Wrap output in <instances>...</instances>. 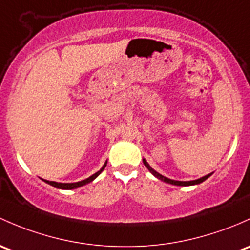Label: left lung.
Masks as SVG:
<instances>
[{
  "mask_svg": "<svg viewBox=\"0 0 250 250\" xmlns=\"http://www.w3.org/2000/svg\"><path fill=\"white\" fill-rule=\"evenodd\" d=\"M144 164H145V167H147V169H148L149 171L153 173V175L156 176L157 178H159L160 181H164V182L170 183V185H175V186H193V185H199V183L204 182L205 180H207V178H208L209 176H211V173H209V175L204 176V177L199 178V180H195V181H173V180H170V178L164 177V176H162V175H160V173H158L157 171H154V170L152 169L151 167H149L148 163H147L145 159H144Z\"/></svg>",
  "mask_w": 250,
  "mask_h": 250,
  "instance_id": "left-lung-1",
  "label": "left lung"
}]
</instances>
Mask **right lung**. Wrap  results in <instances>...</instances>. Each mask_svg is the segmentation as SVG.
Segmentation results:
<instances>
[{
    "instance_id": "right-lung-1",
    "label": "right lung",
    "mask_w": 250,
    "mask_h": 250,
    "mask_svg": "<svg viewBox=\"0 0 250 250\" xmlns=\"http://www.w3.org/2000/svg\"><path fill=\"white\" fill-rule=\"evenodd\" d=\"M105 167H106V163H105V164L103 165V167H102V169L99 170L98 172L93 173V175L90 176V177H88V178H86V180L80 181V182H77V183H57V182H54V181H45V180H44V181H45L46 183H49L50 186H52V187H55V188H60V189H74V188H79V187H81V186H85V185H87V183L92 182V181H93L94 178H96L97 176L99 175V173L103 171Z\"/></svg>"
}]
</instances>
